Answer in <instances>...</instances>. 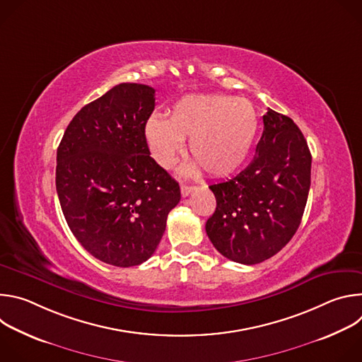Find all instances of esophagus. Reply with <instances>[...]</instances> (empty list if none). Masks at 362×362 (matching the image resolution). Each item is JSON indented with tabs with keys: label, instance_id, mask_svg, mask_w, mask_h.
Wrapping results in <instances>:
<instances>
[{
	"label": "esophagus",
	"instance_id": "34e87169",
	"mask_svg": "<svg viewBox=\"0 0 362 362\" xmlns=\"http://www.w3.org/2000/svg\"><path fill=\"white\" fill-rule=\"evenodd\" d=\"M196 187L194 186H189V185H182L180 186V193H182V196L183 197H186V196H189L193 190H194Z\"/></svg>",
	"mask_w": 362,
	"mask_h": 362
}]
</instances>
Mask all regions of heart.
<instances>
[{"mask_svg": "<svg viewBox=\"0 0 362 362\" xmlns=\"http://www.w3.org/2000/svg\"><path fill=\"white\" fill-rule=\"evenodd\" d=\"M259 119L250 103L216 93H194L177 98L169 119L151 115L143 127L151 158L165 169L173 168L189 137L193 160L186 172L200 169L211 177L233 173L247 158Z\"/></svg>", "mask_w": 362, "mask_h": 362, "instance_id": "b5f03b06", "label": "heart"}]
</instances>
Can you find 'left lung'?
<instances>
[{"label": "left lung", "instance_id": "obj_1", "mask_svg": "<svg viewBox=\"0 0 362 362\" xmlns=\"http://www.w3.org/2000/svg\"><path fill=\"white\" fill-rule=\"evenodd\" d=\"M311 151L292 119L268 110L255 158L233 179L209 186L216 211L206 222L228 259L261 264L295 235L311 186Z\"/></svg>", "mask_w": 362, "mask_h": 362}]
</instances>
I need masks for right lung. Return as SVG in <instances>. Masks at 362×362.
Segmentation results:
<instances>
[{
    "instance_id": "add662e5",
    "label": "right lung",
    "mask_w": 362,
    "mask_h": 362,
    "mask_svg": "<svg viewBox=\"0 0 362 362\" xmlns=\"http://www.w3.org/2000/svg\"><path fill=\"white\" fill-rule=\"evenodd\" d=\"M154 88L122 83L86 105L57 148L56 187L66 222L98 261L129 268L156 250L179 183L160 168L143 127Z\"/></svg>"
}]
</instances>
